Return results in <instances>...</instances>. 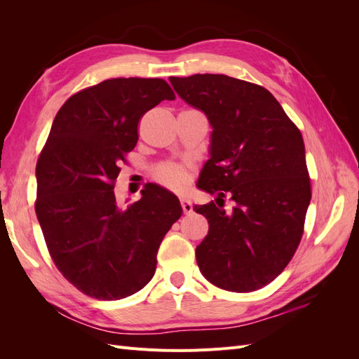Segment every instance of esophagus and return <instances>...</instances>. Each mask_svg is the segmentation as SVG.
<instances>
[{
	"label": "esophagus",
	"instance_id": "1",
	"mask_svg": "<svg viewBox=\"0 0 359 359\" xmlns=\"http://www.w3.org/2000/svg\"><path fill=\"white\" fill-rule=\"evenodd\" d=\"M181 208H182L184 214H191L193 212V205L187 199H181Z\"/></svg>",
	"mask_w": 359,
	"mask_h": 359
}]
</instances>
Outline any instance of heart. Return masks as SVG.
<instances>
[{"mask_svg":"<svg viewBox=\"0 0 359 359\" xmlns=\"http://www.w3.org/2000/svg\"><path fill=\"white\" fill-rule=\"evenodd\" d=\"M154 178L163 187L181 193L189 186L190 172L186 165L166 161L154 169Z\"/></svg>","mask_w":359,"mask_h":359,"instance_id":"1","label":"heart"}]
</instances>
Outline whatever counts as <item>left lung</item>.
I'll return each mask as SVG.
<instances>
[{
	"instance_id": "8db88e82",
	"label": "left lung",
	"mask_w": 359,
	"mask_h": 359,
	"mask_svg": "<svg viewBox=\"0 0 359 359\" xmlns=\"http://www.w3.org/2000/svg\"><path fill=\"white\" fill-rule=\"evenodd\" d=\"M170 83L212 126L199 189L217 203L194 206L210 223L196 247L201 273L229 292L262 289L283 273L304 233L311 184L299 128L260 85L210 73ZM226 197L231 213L218 203Z\"/></svg>"
}]
</instances>
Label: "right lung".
Listing matches in <instances>:
<instances>
[{
    "label": "right lung",
    "mask_w": 359,
    "mask_h": 359,
    "mask_svg": "<svg viewBox=\"0 0 359 359\" xmlns=\"http://www.w3.org/2000/svg\"><path fill=\"white\" fill-rule=\"evenodd\" d=\"M175 100L158 78H116L73 94L61 106L37 160L36 214L60 273L91 298L133 295L153 278L163 238L182 208L156 184L119 208L115 181L139 139V121Z\"/></svg>",
    "instance_id": "right-lung-1"
}]
</instances>
